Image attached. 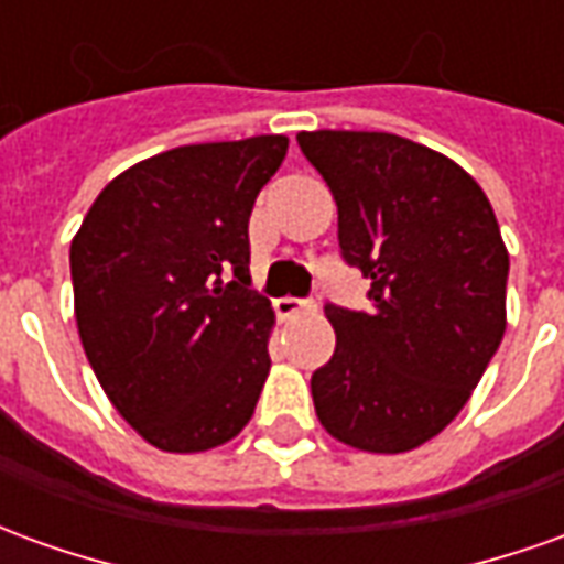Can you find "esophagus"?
<instances>
[{
	"instance_id": "34e87169",
	"label": "esophagus",
	"mask_w": 564,
	"mask_h": 564,
	"mask_svg": "<svg viewBox=\"0 0 564 564\" xmlns=\"http://www.w3.org/2000/svg\"><path fill=\"white\" fill-rule=\"evenodd\" d=\"M314 311V302H305V299H293V295H283V299H274V314L281 319L299 317V314H307Z\"/></svg>"
}]
</instances>
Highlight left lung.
I'll use <instances>...</instances> for the list:
<instances>
[{
  "label": "left lung",
  "mask_w": 564,
  "mask_h": 564,
  "mask_svg": "<svg viewBox=\"0 0 564 564\" xmlns=\"http://www.w3.org/2000/svg\"><path fill=\"white\" fill-rule=\"evenodd\" d=\"M338 205L368 311L326 305L335 354L311 378L323 429L368 453H404L453 423L496 356L508 247L486 193L444 153L390 132H299Z\"/></svg>",
  "instance_id": "left-lung-1"
}]
</instances>
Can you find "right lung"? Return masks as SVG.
Returning <instances> with one entry per match:
<instances>
[{"instance_id":"1","label":"right lung","mask_w":564,"mask_h":564,"mask_svg":"<svg viewBox=\"0 0 564 564\" xmlns=\"http://www.w3.org/2000/svg\"><path fill=\"white\" fill-rule=\"evenodd\" d=\"M286 148L257 135L156 153L117 174L72 238L84 354L165 453L232 441L269 378L274 311L250 290L247 223Z\"/></svg>"}]
</instances>
